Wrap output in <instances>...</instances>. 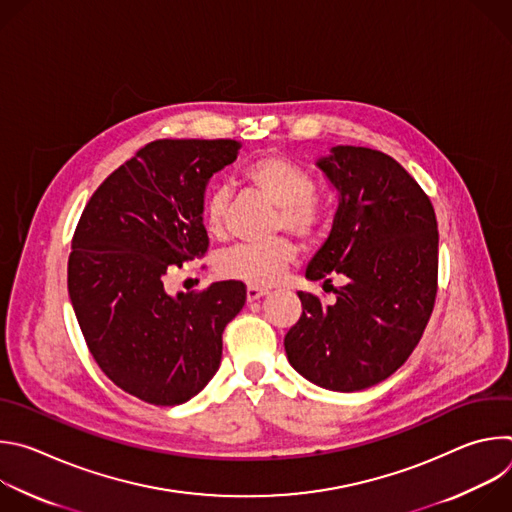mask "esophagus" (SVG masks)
Wrapping results in <instances>:
<instances>
[{
	"label": "esophagus",
	"mask_w": 512,
	"mask_h": 512,
	"mask_svg": "<svg viewBox=\"0 0 512 512\" xmlns=\"http://www.w3.org/2000/svg\"><path fill=\"white\" fill-rule=\"evenodd\" d=\"M267 294H269L267 289L249 285V287H247V302H257V300H261V298H263V296H267Z\"/></svg>",
	"instance_id": "34e87169"
}]
</instances>
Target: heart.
I'll return each instance as SVG.
<instances>
[{"mask_svg":"<svg viewBox=\"0 0 512 512\" xmlns=\"http://www.w3.org/2000/svg\"><path fill=\"white\" fill-rule=\"evenodd\" d=\"M243 178L267 196L279 208L277 227L300 239H312L324 221V210L314 196L316 184L312 174L294 160L267 154L249 162ZM229 212V190L216 186L204 200V225L212 235H221ZM298 249L285 239L269 245H243L218 261L223 277L243 281L253 287L273 285L285 269L294 263Z\"/></svg>","mask_w":512,"mask_h":512,"instance_id":"obj_1","label":"heart"}]
</instances>
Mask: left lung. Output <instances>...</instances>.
Here are the masks:
<instances>
[{"instance_id":"8db88e82","label":"left lung","mask_w":512,"mask_h":512,"mask_svg":"<svg viewBox=\"0 0 512 512\" xmlns=\"http://www.w3.org/2000/svg\"><path fill=\"white\" fill-rule=\"evenodd\" d=\"M338 194L332 231L306 267L330 283L324 306L300 291L302 316L285 354L310 383L352 393L391 377L417 346L437 291V221L421 186L391 156L336 145L316 162Z\"/></svg>"}]
</instances>
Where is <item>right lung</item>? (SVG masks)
<instances>
[{
    "instance_id": "right-lung-1",
    "label": "right lung",
    "mask_w": 512,
    "mask_h": 512,
    "mask_svg": "<svg viewBox=\"0 0 512 512\" xmlns=\"http://www.w3.org/2000/svg\"><path fill=\"white\" fill-rule=\"evenodd\" d=\"M233 139H160L91 196L72 239L68 296L101 371L152 405H180L218 371L223 330L243 310L241 281L170 296L174 267L204 255V192L237 160Z\"/></svg>"
}]
</instances>
